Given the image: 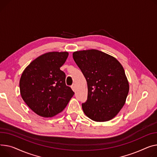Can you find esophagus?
<instances>
[{"instance_id": "obj_1", "label": "esophagus", "mask_w": 157, "mask_h": 157, "mask_svg": "<svg viewBox=\"0 0 157 157\" xmlns=\"http://www.w3.org/2000/svg\"><path fill=\"white\" fill-rule=\"evenodd\" d=\"M71 88H72V90L73 91H76V86H75V84H73V85L71 86Z\"/></svg>"}]
</instances>
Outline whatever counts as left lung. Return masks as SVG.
<instances>
[{
  "instance_id": "left-lung-1",
  "label": "left lung",
  "mask_w": 157,
  "mask_h": 157,
  "mask_svg": "<svg viewBox=\"0 0 157 157\" xmlns=\"http://www.w3.org/2000/svg\"><path fill=\"white\" fill-rule=\"evenodd\" d=\"M72 57L87 82L83 112L96 122L112 119L124 105L129 90L122 66L113 56L95 49L76 51Z\"/></svg>"
}]
</instances>
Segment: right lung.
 <instances>
[{
	"label": "right lung",
	"mask_w": 157,
	"mask_h": 157,
	"mask_svg": "<svg viewBox=\"0 0 157 157\" xmlns=\"http://www.w3.org/2000/svg\"><path fill=\"white\" fill-rule=\"evenodd\" d=\"M67 52H50L33 60L19 81L21 95L38 116L52 117L63 110L75 93L66 85V75L60 69Z\"/></svg>",
	"instance_id": "1"
}]
</instances>
